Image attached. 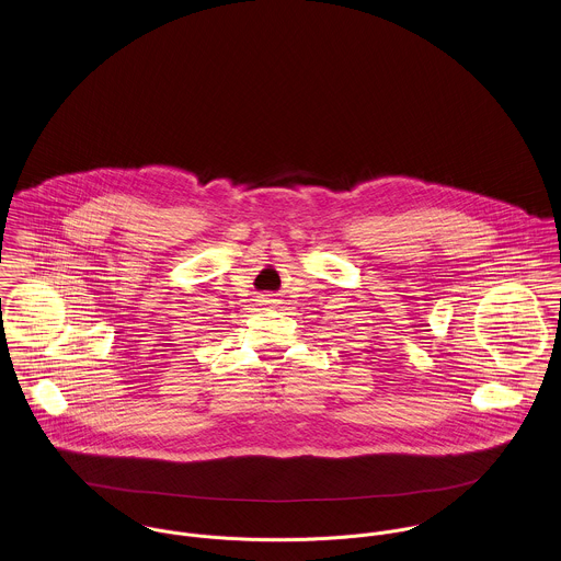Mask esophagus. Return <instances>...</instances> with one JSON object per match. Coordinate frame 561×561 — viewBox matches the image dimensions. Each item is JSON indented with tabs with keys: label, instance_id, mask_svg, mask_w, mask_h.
<instances>
[{
	"label": "esophagus",
	"instance_id": "1",
	"mask_svg": "<svg viewBox=\"0 0 561 561\" xmlns=\"http://www.w3.org/2000/svg\"><path fill=\"white\" fill-rule=\"evenodd\" d=\"M262 302H273V301H271V299H264V301H262Z\"/></svg>",
	"mask_w": 561,
	"mask_h": 561
}]
</instances>
